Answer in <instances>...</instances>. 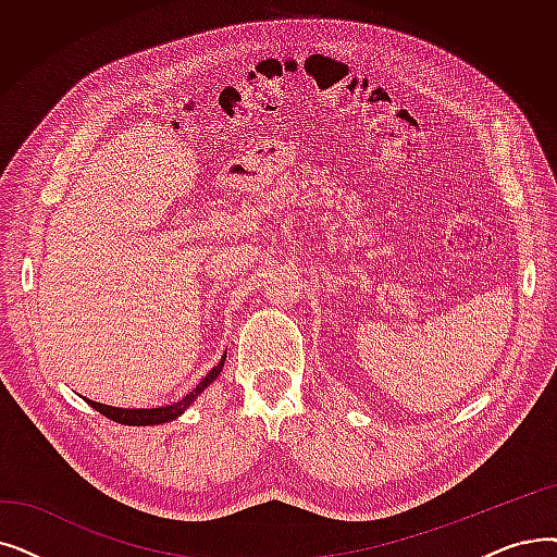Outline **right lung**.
Returning a JSON list of instances; mask_svg holds the SVG:
<instances>
[{"label":"right lung","mask_w":557,"mask_h":557,"mask_svg":"<svg viewBox=\"0 0 557 557\" xmlns=\"http://www.w3.org/2000/svg\"><path fill=\"white\" fill-rule=\"evenodd\" d=\"M225 359H227V350L225 355L221 357L219 367H213L207 377L193 389L188 396H184L182 400L173 403V405H163V407H152V409H127V407H111V405H102V403H95V400H88L84 398L92 409H98L100 414H104L107 419L115 421V423H123V425H159V423H168L173 421L177 417H182L186 409L198 400V396L207 389V386L221 375L223 367H225Z\"/></svg>","instance_id":"right-lung-1"}]
</instances>
